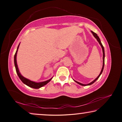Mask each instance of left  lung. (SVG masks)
<instances>
[{"label": "left lung", "instance_id": "obj_1", "mask_svg": "<svg viewBox=\"0 0 122 122\" xmlns=\"http://www.w3.org/2000/svg\"><path fill=\"white\" fill-rule=\"evenodd\" d=\"M91 32L92 33V34H93V36H94L95 37V38L96 39H97V41L98 42V43L99 44H100V45H101V47H102V51H103V66H102V70H101V72H100V74H99V75L97 76V77L93 81H92V82H90V83H88V84H82V83H80V82H77V81H75V80H74V81H75V82H76V83H78V84H79L80 85H81V86H90V85H91V84H93L98 79V78H99V77H100V75H101V74L102 73V72H103V69H104V58H105V53H104V47H103V45H102V43H101V40H100V38H99L98 37V36H97V34L96 33H94V32H92V31H91Z\"/></svg>", "mask_w": 122, "mask_h": 122}]
</instances>
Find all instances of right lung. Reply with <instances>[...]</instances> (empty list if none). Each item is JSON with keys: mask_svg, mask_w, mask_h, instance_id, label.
I'll list each match as a JSON object with an SVG mask.
<instances>
[{"mask_svg": "<svg viewBox=\"0 0 122 122\" xmlns=\"http://www.w3.org/2000/svg\"><path fill=\"white\" fill-rule=\"evenodd\" d=\"M20 44H19L18 46L17 49H16V51L15 52V55H14V65H15V69H16V73H17L18 76L21 81L23 82V83L26 84L28 86H30V88H34V89H39L42 86H44L45 85H46L47 83H48L49 82H50L51 80L52 79L53 77H51L50 79L48 80H47L46 81H44V82H36L32 81H30L29 79H27V78H25V77H24L21 74H20V71H19V69H18V65H17V63H16V54H17V52H18V48H19Z\"/></svg>", "mask_w": 122, "mask_h": 122, "instance_id": "1", "label": "right lung"}]
</instances>
